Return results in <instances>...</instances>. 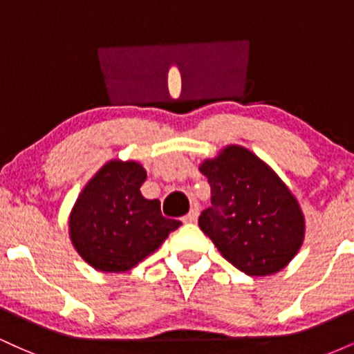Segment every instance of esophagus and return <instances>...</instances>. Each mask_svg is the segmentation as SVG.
Listing matches in <instances>:
<instances>
[{"instance_id":"1","label":"esophagus","mask_w":354,"mask_h":354,"mask_svg":"<svg viewBox=\"0 0 354 354\" xmlns=\"http://www.w3.org/2000/svg\"><path fill=\"white\" fill-rule=\"evenodd\" d=\"M198 216H200V211L191 209L186 216H183V223H194L198 219Z\"/></svg>"}]
</instances>
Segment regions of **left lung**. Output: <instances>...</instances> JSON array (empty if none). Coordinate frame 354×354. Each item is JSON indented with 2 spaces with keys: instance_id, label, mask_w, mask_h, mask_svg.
I'll return each mask as SVG.
<instances>
[{
  "instance_id": "8db88e82",
  "label": "left lung",
  "mask_w": 354,
  "mask_h": 354,
  "mask_svg": "<svg viewBox=\"0 0 354 354\" xmlns=\"http://www.w3.org/2000/svg\"><path fill=\"white\" fill-rule=\"evenodd\" d=\"M200 171L211 205L198 225L225 259L250 276L281 271L304 239V214L271 166L245 146H225Z\"/></svg>"
}]
</instances>
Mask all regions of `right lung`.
Masks as SVG:
<instances>
[{
	"mask_svg": "<svg viewBox=\"0 0 354 354\" xmlns=\"http://www.w3.org/2000/svg\"><path fill=\"white\" fill-rule=\"evenodd\" d=\"M146 171L138 161L111 160L81 189L70 213V238L89 266L103 273L131 270L181 225L146 200Z\"/></svg>",
	"mask_w": 354,
	"mask_h": 354,
	"instance_id": "add662e5",
	"label": "right lung"
}]
</instances>
